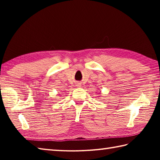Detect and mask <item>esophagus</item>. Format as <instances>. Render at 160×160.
<instances>
[{"label":"esophagus","mask_w":160,"mask_h":160,"mask_svg":"<svg viewBox=\"0 0 160 160\" xmlns=\"http://www.w3.org/2000/svg\"><path fill=\"white\" fill-rule=\"evenodd\" d=\"M78 85V87H80V85Z\"/></svg>","instance_id":"esophagus-1"}]
</instances>
